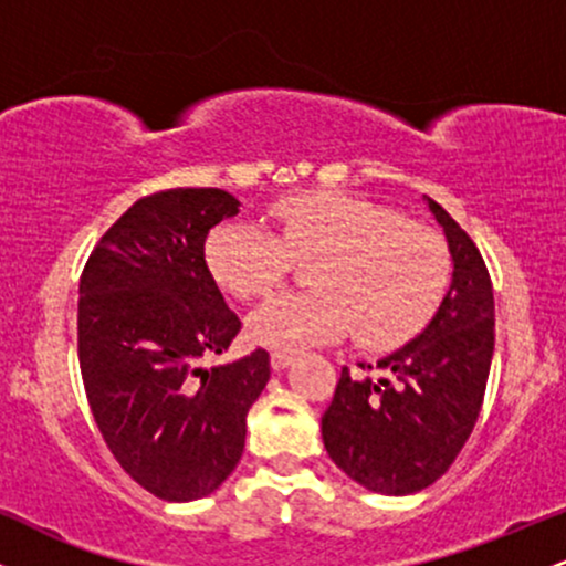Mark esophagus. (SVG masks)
Here are the masks:
<instances>
[{"instance_id": "obj_1", "label": "esophagus", "mask_w": 566, "mask_h": 566, "mask_svg": "<svg viewBox=\"0 0 566 566\" xmlns=\"http://www.w3.org/2000/svg\"><path fill=\"white\" fill-rule=\"evenodd\" d=\"M292 359H295V354H292V350H287V348L271 350V367H274V369H284Z\"/></svg>"}]
</instances>
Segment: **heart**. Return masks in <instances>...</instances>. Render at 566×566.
<instances>
[{
  "label": "heart",
  "mask_w": 566,
  "mask_h": 566,
  "mask_svg": "<svg viewBox=\"0 0 566 566\" xmlns=\"http://www.w3.org/2000/svg\"><path fill=\"white\" fill-rule=\"evenodd\" d=\"M279 237L229 220L207 237V265L233 297L250 303L308 265L314 290L274 297L250 333L265 346H303L354 333L361 348L407 343L437 316L452 279L447 242L375 201L346 191H297L269 207Z\"/></svg>",
  "instance_id": "heart-1"
}]
</instances>
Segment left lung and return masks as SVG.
Here are the masks:
<instances>
[{
    "label": "left lung",
    "mask_w": 566,
    "mask_h": 566,
    "mask_svg": "<svg viewBox=\"0 0 566 566\" xmlns=\"http://www.w3.org/2000/svg\"><path fill=\"white\" fill-rule=\"evenodd\" d=\"M452 252V284L437 316L415 340L378 365L343 367L322 439L354 482L380 495L426 490L454 463L482 412L492 350L495 297L482 252L428 199Z\"/></svg>",
    "instance_id": "obj_1"
}]
</instances>
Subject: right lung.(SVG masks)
I'll list each match as a JSON object with an SVG mask.
<instances>
[{"mask_svg": "<svg viewBox=\"0 0 566 566\" xmlns=\"http://www.w3.org/2000/svg\"><path fill=\"white\" fill-rule=\"evenodd\" d=\"M239 212L220 188L143 197L101 237L80 279L76 343L97 431L143 490L186 503L216 492L244 452L269 350L205 367L242 329L205 261Z\"/></svg>", "mask_w": 566, "mask_h": 566, "instance_id": "1", "label": "right lung"}]
</instances>
